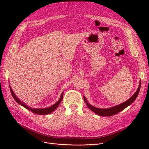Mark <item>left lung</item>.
<instances>
[{
	"mask_svg": "<svg viewBox=\"0 0 149 149\" xmlns=\"http://www.w3.org/2000/svg\"><path fill=\"white\" fill-rule=\"evenodd\" d=\"M141 81H140L139 87L137 89L136 92L135 93L132 97H130L128 100L124 102L123 103H121L119 105L115 106L114 107H109V108H107V109H101V108H97L92 106L91 104L88 102L87 100L86 99V97L84 96V101L86 102V104L88 106V107L90 110H91L93 112H94V113H96V114L100 116H113L116 114H118V112L122 111L124 110L125 108L129 106V105L131 104L136 100V99L137 98L138 94L139 93L140 89H141Z\"/></svg>",
	"mask_w": 149,
	"mask_h": 149,
	"instance_id": "obj_1",
	"label": "left lung"
}]
</instances>
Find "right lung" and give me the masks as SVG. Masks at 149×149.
I'll use <instances>...</instances> for the list:
<instances>
[{"label": "right lung", "mask_w": 149, "mask_h": 149, "mask_svg": "<svg viewBox=\"0 0 149 149\" xmlns=\"http://www.w3.org/2000/svg\"><path fill=\"white\" fill-rule=\"evenodd\" d=\"M10 86V90L11 94H12L13 97L14 98L15 101H16V102L17 103H19V104H20L21 106H24L25 108H26V109H29V110L31 111V112H33V113L37 114L46 115V114H48L49 113H51L52 112L55 111L58 107V106H59L61 101L63 100V92L61 94V96L59 99V100H58L56 103L54 104H53L52 106L49 107H45V108H40H40H32V107L28 106L27 105H26L25 103H24L21 100H20L17 97V96L15 95V93H13V90L12 89V88L10 87V86Z\"/></svg>", "instance_id": "obj_1"}]
</instances>
